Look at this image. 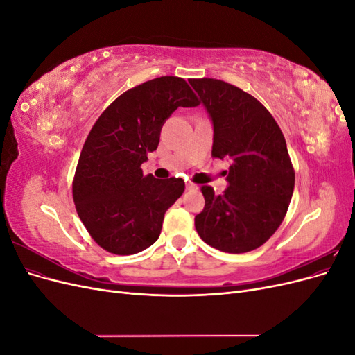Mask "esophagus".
Wrapping results in <instances>:
<instances>
[{"instance_id": "obj_1", "label": "esophagus", "mask_w": 355, "mask_h": 355, "mask_svg": "<svg viewBox=\"0 0 355 355\" xmlns=\"http://www.w3.org/2000/svg\"><path fill=\"white\" fill-rule=\"evenodd\" d=\"M187 189L188 191H197L198 187L196 184H192V182H187Z\"/></svg>"}]
</instances>
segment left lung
Listing matches in <instances>:
<instances>
[{"instance_id": "1", "label": "left lung", "mask_w": 355, "mask_h": 355, "mask_svg": "<svg viewBox=\"0 0 355 355\" xmlns=\"http://www.w3.org/2000/svg\"><path fill=\"white\" fill-rule=\"evenodd\" d=\"M213 124L211 155L231 161L228 188L206 200L196 216L201 240L225 253L262 245L280 227L295 188L286 139L265 106L249 93L213 78L189 80Z\"/></svg>"}]
</instances>
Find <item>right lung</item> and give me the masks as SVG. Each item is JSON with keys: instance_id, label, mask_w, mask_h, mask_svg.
Returning a JSON list of instances; mask_svg holds the SVG:
<instances>
[{"instance_id": "right-lung-1", "label": "right lung", "mask_w": 355, "mask_h": 355, "mask_svg": "<svg viewBox=\"0 0 355 355\" xmlns=\"http://www.w3.org/2000/svg\"><path fill=\"white\" fill-rule=\"evenodd\" d=\"M198 103L184 78L159 77L123 93L94 123L72 194L84 227L106 252L135 254L158 240L164 213L184 194L185 182L145 176L141 166L157 149L167 118Z\"/></svg>"}]
</instances>
